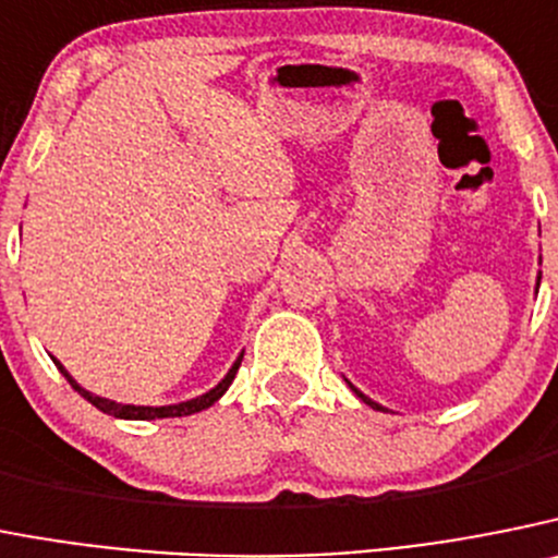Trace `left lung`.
Here are the masks:
<instances>
[{"instance_id":"8db88e82","label":"left lung","mask_w":558,"mask_h":558,"mask_svg":"<svg viewBox=\"0 0 558 558\" xmlns=\"http://www.w3.org/2000/svg\"><path fill=\"white\" fill-rule=\"evenodd\" d=\"M539 279H543V276H536V288H539ZM345 381H349V379H345ZM349 387H351V390H354V392H356V396H360V398H362V401H365V403H367V407H373V409H381V412H385V407H381V403L371 401V398H367V396H365V392H360V390H356V387H354V385H351V381H349Z\"/></svg>"}]
</instances>
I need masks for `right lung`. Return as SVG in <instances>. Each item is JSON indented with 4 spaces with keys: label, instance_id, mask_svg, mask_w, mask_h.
<instances>
[{
    "label": "right lung",
    "instance_id": "1",
    "mask_svg": "<svg viewBox=\"0 0 558 558\" xmlns=\"http://www.w3.org/2000/svg\"><path fill=\"white\" fill-rule=\"evenodd\" d=\"M54 360V356H52ZM240 362H243V354L238 356V360L232 362V367H229V373L223 376L221 381H218L213 390H207L204 396H196L191 398V401H179V403H168V407H135V403H119V401H110V398H101V396H94L90 390H85V387L76 385V379L71 376L69 371H65L63 365H60L58 360H54V365H58V371L63 373L65 379H69V385L74 387L76 392H80L85 401L94 403L96 409H101L105 415H112V417H121V421H157V417H185V415H193V412H202V409H209L213 403L218 401V398L223 396V392L229 390V385L234 381V373H238Z\"/></svg>",
    "mask_w": 558,
    "mask_h": 558
}]
</instances>
